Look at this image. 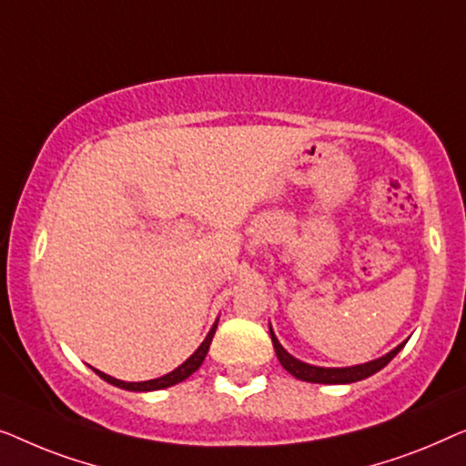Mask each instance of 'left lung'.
<instances>
[{"mask_svg": "<svg viewBox=\"0 0 466 466\" xmlns=\"http://www.w3.org/2000/svg\"><path fill=\"white\" fill-rule=\"evenodd\" d=\"M270 338H272V344H274V350H277V357L280 365L285 367L287 371L291 373V376H296L298 380H304V382H314V384H350V382H359V380H365L373 376V373L382 370L384 365H389L392 361V357L397 355L399 350L403 349V344H399L395 350H390L389 355L376 359V361H370V363H363V365H352V367H317V365H310V363H304L299 361V359L291 357L289 352H287L280 342L274 336L272 327H270Z\"/></svg>", "mask_w": 466, "mask_h": 466, "instance_id": "1", "label": "left lung"}]
</instances>
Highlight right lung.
Wrapping results in <instances>:
<instances>
[{
  "label": "right lung",
  "instance_id": "obj_1",
  "mask_svg": "<svg viewBox=\"0 0 466 466\" xmlns=\"http://www.w3.org/2000/svg\"><path fill=\"white\" fill-rule=\"evenodd\" d=\"M215 329H218V320H215V325L211 327V331L207 333L205 342H202V344L198 346V349H196L194 355L189 357L186 363H181L179 367H177V370H173V371L167 373V376H162V378L147 380V382H124V380L111 378V376H107V373H103V371H99V370H95V371H96V376L105 380V382L114 384V386H117V389H124V390L146 392V390L168 389V386L179 384V382H183V380H186V378L192 376V373L202 365V361H205V357H207V352H208V346H211V339H213V336H215Z\"/></svg>",
  "mask_w": 466,
  "mask_h": 466
}]
</instances>
